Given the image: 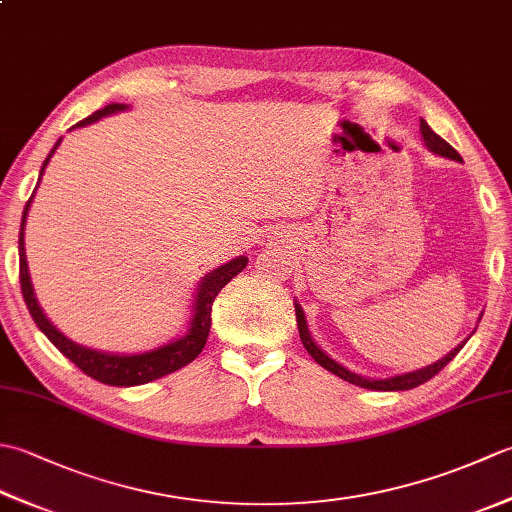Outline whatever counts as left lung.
<instances>
[{
  "label": "left lung",
  "mask_w": 512,
  "mask_h": 512,
  "mask_svg": "<svg viewBox=\"0 0 512 512\" xmlns=\"http://www.w3.org/2000/svg\"><path fill=\"white\" fill-rule=\"evenodd\" d=\"M420 134H422V140H424V147H427L429 151H433V154H438V156H442V158L458 160V162L462 160L458 151H455V149L447 143V140L440 138L436 132H433V129L427 125V121H422V118H420ZM295 312H297V328H299L301 343H303V347H306V350H308V354L314 358V361H317L321 367L328 369V372H332L334 376H339V378L347 380V383L358 385V387H365V389H374V391H405V389H413V387H418V385H422V383H427V380L436 376L444 365L453 361L455 354H458V352L462 350L464 343L469 341L471 334L475 332V330H473V332L469 334V339H464L458 347H453V350H451L447 356H442L440 361L431 363V365H427V367L413 369V372H405V374L389 376V378H367V376H361V374L352 372V369L343 367L341 363H336L334 358H330L328 354H325V352L321 350V347H319L317 343H314V339L310 336V330H308L306 314H303V310H301V306H299L297 301H295ZM480 319H482V317H480ZM477 323H480V321H477Z\"/></svg>",
  "instance_id": "8db88e82"
}]
</instances>
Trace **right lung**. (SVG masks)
<instances>
[{
	"instance_id": "add662e5",
	"label": "right lung",
	"mask_w": 512,
	"mask_h": 512,
	"mask_svg": "<svg viewBox=\"0 0 512 512\" xmlns=\"http://www.w3.org/2000/svg\"><path fill=\"white\" fill-rule=\"evenodd\" d=\"M125 110H129V105H125V103L105 105L103 110L94 112L88 118H83L81 123H76L70 129L92 125L96 121H101L103 116H112L116 112H125ZM59 145H61V138L50 149L48 158L43 160L37 187L41 182L43 171H46L48 162L54 156V151H57ZM32 198H35V193H32L30 200L26 202V209H24V213H21V228H19V284H21V295H24V301H26L28 310H30V317L35 319L37 328L48 336V341L54 347H57V350L65 358H70V361L76 367H79L81 372H85L94 380H99V383L114 385V387H136V385L151 383V380L162 378V376H167L171 372H178L180 367L189 365L193 358L204 350L206 339H209L211 308H213V301L217 297V292H220L233 277L242 273V270L248 264V257L239 255L235 259H231V262H226L224 266L213 268L211 273H206L200 279L198 288H195L193 303H191V319L187 323V332H184L180 339H173L165 345L154 347V350L140 352V354L101 352V350H94V347H85L81 343L68 339V336H65L63 332L54 328L52 321L46 317V314H43V310L39 306L35 288H32V281H30L28 262H26V246H24L26 220H28Z\"/></svg>"
}]
</instances>
